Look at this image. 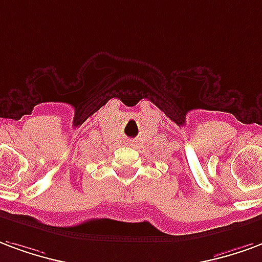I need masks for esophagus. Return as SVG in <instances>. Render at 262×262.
Listing matches in <instances>:
<instances>
[{"label": "esophagus", "mask_w": 262, "mask_h": 262, "mask_svg": "<svg viewBox=\"0 0 262 262\" xmlns=\"http://www.w3.org/2000/svg\"><path fill=\"white\" fill-rule=\"evenodd\" d=\"M127 142H128V145H131V142H129V141H127Z\"/></svg>", "instance_id": "esophagus-1"}]
</instances>
